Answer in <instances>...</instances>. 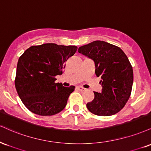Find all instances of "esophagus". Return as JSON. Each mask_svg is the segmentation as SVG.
I'll use <instances>...</instances> for the list:
<instances>
[{
  "instance_id": "1",
  "label": "esophagus",
  "mask_w": 151,
  "mask_h": 151,
  "mask_svg": "<svg viewBox=\"0 0 151 151\" xmlns=\"http://www.w3.org/2000/svg\"><path fill=\"white\" fill-rule=\"evenodd\" d=\"M78 89L79 90H81V91H85V90H86V88H83L82 86H78Z\"/></svg>"
}]
</instances>
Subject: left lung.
Wrapping results in <instances>:
<instances>
[{
    "label": "left lung",
    "mask_w": 151,
    "mask_h": 151,
    "mask_svg": "<svg viewBox=\"0 0 151 151\" xmlns=\"http://www.w3.org/2000/svg\"><path fill=\"white\" fill-rule=\"evenodd\" d=\"M78 52L95 61V74L102 79V93L94 92L88 110L102 116L116 114L132 93L134 73L128 57L119 47L100 40L79 47Z\"/></svg>",
    "instance_id": "left-lung-1"
}]
</instances>
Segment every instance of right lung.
Masks as SVG:
<instances>
[{
    "label": "right lung",
    "instance_id": "obj_1",
    "mask_svg": "<svg viewBox=\"0 0 151 151\" xmlns=\"http://www.w3.org/2000/svg\"><path fill=\"white\" fill-rule=\"evenodd\" d=\"M76 46L53 43L32 46L19 56L15 86L28 109L41 116L54 115L64 109L75 86L56 83L63 73L65 62L77 51Z\"/></svg>",
    "mask_w": 151,
    "mask_h": 151
}]
</instances>
